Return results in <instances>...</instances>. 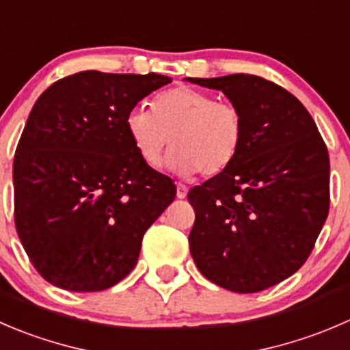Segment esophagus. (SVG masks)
<instances>
[{
    "instance_id": "obj_1",
    "label": "esophagus",
    "mask_w": 350,
    "mask_h": 350,
    "mask_svg": "<svg viewBox=\"0 0 350 350\" xmlns=\"http://www.w3.org/2000/svg\"><path fill=\"white\" fill-rule=\"evenodd\" d=\"M186 195H188V188H186L185 185H181V183H178L176 185V196H178L179 200L186 198Z\"/></svg>"
}]
</instances>
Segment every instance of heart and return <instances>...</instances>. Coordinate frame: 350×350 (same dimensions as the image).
Returning a JSON list of instances; mask_svg holds the SVG:
<instances>
[{"label":"heart","mask_w":350,"mask_h":350,"mask_svg":"<svg viewBox=\"0 0 350 350\" xmlns=\"http://www.w3.org/2000/svg\"><path fill=\"white\" fill-rule=\"evenodd\" d=\"M126 135L140 161L157 167L167 148V169L178 176H215L229 167L243 144V116L232 104L189 87L159 94L152 113L133 107L124 120Z\"/></svg>","instance_id":"1"}]
</instances>
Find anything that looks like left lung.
Returning a JSON list of instances; mask_svg holds the SVG:
<instances>
[{"label": "left lung", "mask_w": 350, "mask_h": 350, "mask_svg": "<svg viewBox=\"0 0 350 350\" xmlns=\"http://www.w3.org/2000/svg\"><path fill=\"white\" fill-rule=\"evenodd\" d=\"M185 80L220 90L244 124L229 167L189 189V251L217 286L260 293L303 267L327 220V147L306 107L273 81L244 73Z\"/></svg>", "instance_id": "obj_1"}]
</instances>
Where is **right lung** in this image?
Wrapping results in <instances>:
<instances>
[{
    "instance_id": "1",
    "label": "right lung",
    "mask_w": 350,
    "mask_h": 350,
    "mask_svg": "<svg viewBox=\"0 0 350 350\" xmlns=\"http://www.w3.org/2000/svg\"><path fill=\"white\" fill-rule=\"evenodd\" d=\"M171 81L80 71L33 104L13 161L15 226L53 286L97 293L137 265L144 234L172 203L176 185L140 161L124 120Z\"/></svg>"
}]
</instances>
